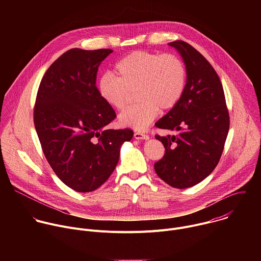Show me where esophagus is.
Listing matches in <instances>:
<instances>
[{"instance_id": "obj_1", "label": "esophagus", "mask_w": 261, "mask_h": 261, "mask_svg": "<svg viewBox=\"0 0 261 261\" xmlns=\"http://www.w3.org/2000/svg\"><path fill=\"white\" fill-rule=\"evenodd\" d=\"M134 138L135 139H148V135L143 134L141 132H135L134 133Z\"/></svg>"}]
</instances>
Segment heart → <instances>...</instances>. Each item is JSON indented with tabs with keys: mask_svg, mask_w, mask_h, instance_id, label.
<instances>
[{
	"mask_svg": "<svg viewBox=\"0 0 261 261\" xmlns=\"http://www.w3.org/2000/svg\"><path fill=\"white\" fill-rule=\"evenodd\" d=\"M117 76L105 73L98 81L101 98L116 110H124L136 91V103L120 116L122 126L145 130L156 119L159 109L173 108L187 83L184 61L173 54L134 51L115 66Z\"/></svg>",
	"mask_w": 261,
	"mask_h": 261,
	"instance_id": "b5f03b06",
	"label": "heart"
}]
</instances>
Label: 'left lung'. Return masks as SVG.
Listing matches in <instances>:
<instances>
[{"mask_svg":"<svg viewBox=\"0 0 261 261\" xmlns=\"http://www.w3.org/2000/svg\"><path fill=\"white\" fill-rule=\"evenodd\" d=\"M169 45L185 62L187 84L177 104L156 123L160 129L177 133L156 134L165 153L154 167L166 184L185 189L204 179L219 163L229 130V113L221 81L208 61L185 41Z\"/></svg>","mask_w":261,"mask_h":261,"instance_id":"8db88e82","label":"left lung"}]
</instances>
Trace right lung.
Returning <instances> with one entry per match:
<instances>
[{
  "mask_svg": "<svg viewBox=\"0 0 261 261\" xmlns=\"http://www.w3.org/2000/svg\"><path fill=\"white\" fill-rule=\"evenodd\" d=\"M111 49L72 48L43 75L34 105V125L58 177L77 192L99 188L115 170L131 129H108L116 111L96 86L99 65Z\"/></svg>",
  "mask_w": 261,
  "mask_h": 261,
  "instance_id": "add662e5",
  "label": "right lung"
}]
</instances>
